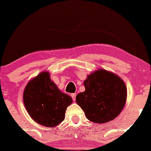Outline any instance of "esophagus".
Here are the masks:
<instances>
[{
	"instance_id": "1",
	"label": "esophagus",
	"mask_w": 151,
	"mask_h": 151,
	"mask_svg": "<svg viewBox=\"0 0 151 151\" xmlns=\"http://www.w3.org/2000/svg\"><path fill=\"white\" fill-rule=\"evenodd\" d=\"M71 98H72L73 101H75L76 100V93H71Z\"/></svg>"
}]
</instances>
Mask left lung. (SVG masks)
<instances>
[{
	"label": "left lung",
	"instance_id": "left-lung-1",
	"mask_svg": "<svg viewBox=\"0 0 151 151\" xmlns=\"http://www.w3.org/2000/svg\"><path fill=\"white\" fill-rule=\"evenodd\" d=\"M85 91L76 96L86 118L104 123L116 118L124 107L127 90L118 76L104 69L96 71L84 81Z\"/></svg>",
	"mask_w": 151,
	"mask_h": 151
}]
</instances>
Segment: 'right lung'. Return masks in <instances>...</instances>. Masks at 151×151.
<instances>
[{
  "label": "right lung",
  "mask_w": 151,
  "mask_h": 151,
  "mask_svg": "<svg viewBox=\"0 0 151 151\" xmlns=\"http://www.w3.org/2000/svg\"><path fill=\"white\" fill-rule=\"evenodd\" d=\"M23 101L30 116L36 122L53 127L64 120L70 96L61 92L51 81L48 72H42L30 80L23 93Z\"/></svg>",
  "instance_id": "right-lung-1"
}]
</instances>
